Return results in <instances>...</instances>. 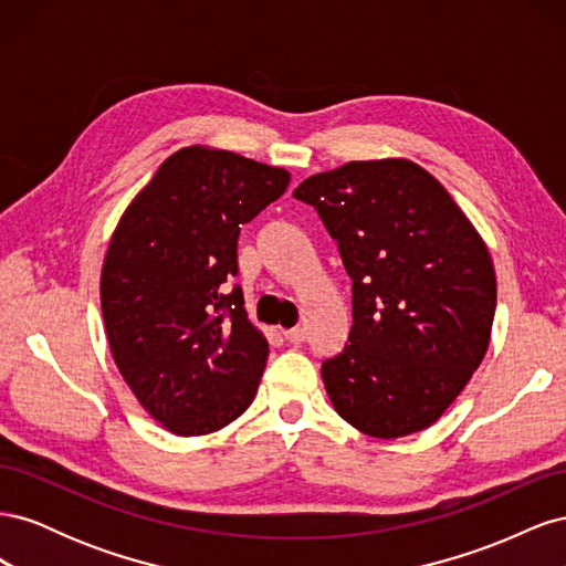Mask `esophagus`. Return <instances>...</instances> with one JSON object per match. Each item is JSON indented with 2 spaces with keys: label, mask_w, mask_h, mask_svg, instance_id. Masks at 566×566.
<instances>
[{
  "label": "esophagus",
  "mask_w": 566,
  "mask_h": 566,
  "mask_svg": "<svg viewBox=\"0 0 566 566\" xmlns=\"http://www.w3.org/2000/svg\"><path fill=\"white\" fill-rule=\"evenodd\" d=\"M283 337L290 342V345H302V342L306 339V331L304 328H290V331H283Z\"/></svg>",
  "instance_id": "1"
}]
</instances>
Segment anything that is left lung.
Instances as JSON below:
<instances>
[{
	"mask_svg": "<svg viewBox=\"0 0 566 566\" xmlns=\"http://www.w3.org/2000/svg\"><path fill=\"white\" fill-rule=\"evenodd\" d=\"M352 279V331L321 375L358 432L397 439L447 410L489 349L495 273L482 238L410 160L347 163L304 179Z\"/></svg>",
	"mask_w": 566,
	"mask_h": 566,
	"instance_id": "left-lung-1",
	"label": "left lung"
}]
</instances>
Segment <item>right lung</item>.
<instances>
[{
	"instance_id": "add662e5",
	"label": "right lung",
	"mask_w": 566,
	"mask_h": 566,
	"mask_svg": "<svg viewBox=\"0 0 566 566\" xmlns=\"http://www.w3.org/2000/svg\"><path fill=\"white\" fill-rule=\"evenodd\" d=\"M290 175L231 150L188 146L132 200L101 271L115 366L169 432L210 434L252 403L269 342L248 321L241 227L279 200Z\"/></svg>"
}]
</instances>
